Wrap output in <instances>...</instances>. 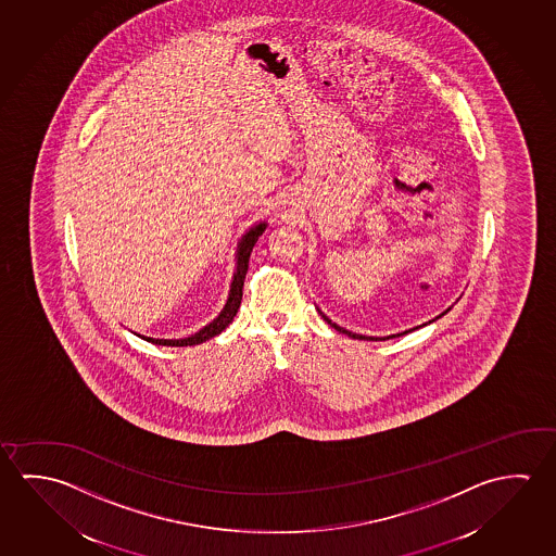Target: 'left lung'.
<instances>
[{"label":"left lung","mask_w":556,"mask_h":556,"mask_svg":"<svg viewBox=\"0 0 556 556\" xmlns=\"http://www.w3.org/2000/svg\"><path fill=\"white\" fill-rule=\"evenodd\" d=\"M446 312H447V309H446ZM446 312H444V314H446ZM319 314H321V312H319ZM444 314H440V316H444ZM440 316H438V318H440ZM321 318L326 319V321H328L329 326H331V328H336L337 331H339V333H345V336L353 337V339H365V341H378V339H382V341H386V339H390V337L405 336V333H409V331H415V329H417V328H413V329H409V331H403V333H397V336L368 337V336H361V333H353V331H349V329H345V328H339V326H337V324H333V321H331V319H329L328 316H324V314H321ZM428 324H430V321H428Z\"/></svg>","instance_id":"left-lung-1"}]
</instances>
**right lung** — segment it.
<instances>
[{
    "mask_svg": "<svg viewBox=\"0 0 556 556\" xmlns=\"http://www.w3.org/2000/svg\"><path fill=\"white\" fill-rule=\"evenodd\" d=\"M265 230V223L255 225L254 228H250L240 247H238L237 254V274L230 285V292H228V301L225 304V308L219 314V318L213 319L210 326L200 329L198 333H193L191 337H184V339H153V337H141L149 343H155V345L163 346H188V345H200L203 341H207L211 337L219 336L223 329L227 328L228 324L237 316L238 308H240V302H242V289H244V279H247L248 262H250V254H252V248H254L257 238L262 237V232Z\"/></svg>",
    "mask_w": 556,
    "mask_h": 556,
    "instance_id": "right-lung-1",
    "label": "right lung"
}]
</instances>
